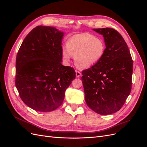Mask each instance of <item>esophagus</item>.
Masks as SVG:
<instances>
[{
	"label": "esophagus",
	"mask_w": 147,
	"mask_h": 147,
	"mask_svg": "<svg viewBox=\"0 0 147 147\" xmlns=\"http://www.w3.org/2000/svg\"><path fill=\"white\" fill-rule=\"evenodd\" d=\"M76 72V77L77 78H79L82 75V74L79 71H76V72Z\"/></svg>",
	"instance_id": "34e87169"
}]
</instances>
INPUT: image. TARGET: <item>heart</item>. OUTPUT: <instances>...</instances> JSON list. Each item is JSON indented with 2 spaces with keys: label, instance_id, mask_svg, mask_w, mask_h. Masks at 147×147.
<instances>
[{
  "label": "heart",
  "instance_id": "heart-1",
  "mask_svg": "<svg viewBox=\"0 0 147 147\" xmlns=\"http://www.w3.org/2000/svg\"><path fill=\"white\" fill-rule=\"evenodd\" d=\"M105 48V44L102 39L85 33L70 38L67 48H63L62 54L66 62H69L72 56H74L75 63L78 68L88 69L102 58Z\"/></svg>",
  "mask_w": 147,
  "mask_h": 147
}]
</instances>
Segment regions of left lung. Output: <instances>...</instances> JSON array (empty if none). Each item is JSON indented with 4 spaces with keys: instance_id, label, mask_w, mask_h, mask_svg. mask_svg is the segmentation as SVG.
I'll use <instances>...</instances> for the list:
<instances>
[{
    "instance_id": "obj_1",
    "label": "left lung",
    "mask_w": 147,
    "mask_h": 147,
    "mask_svg": "<svg viewBox=\"0 0 147 147\" xmlns=\"http://www.w3.org/2000/svg\"><path fill=\"white\" fill-rule=\"evenodd\" d=\"M92 30L103 35L106 48L98 63L82 71L84 98L96 113L110 115L121 109L130 94L133 61L118 31L109 28Z\"/></svg>"
}]
</instances>
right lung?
Instances as JSON below:
<instances>
[{"instance_id":"obj_1","label":"right lung","mask_w":147,"mask_h":147,"mask_svg":"<svg viewBox=\"0 0 147 147\" xmlns=\"http://www.w3.org/2000/svg\"><path fill=\"white\" fill-rule=\"evenodd\" d=\"M64 32L38 26L26 37L16 60V87L25 104L51 112L63 104L65 91L75 78L74 68L62 64Z\"/></svg>"}]
</instances>
